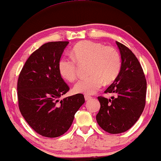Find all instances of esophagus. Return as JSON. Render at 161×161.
<instances>
[{"mask_svg":"<svg viewBox=\"0 0 161 161\" xmlns=\"http://www.w3.org/2000/svg\"><path fill=\"white\" fill-rule=\"evenodd\" d=\"M85 99H86V101H89L90 99H92V97L89 95H85Z\"/></svg>","mask_w":161,"mask_h":161,"instance_id":"obj_1","label":"esophagus"}]
</instances>
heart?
I'll list each match as a JSON object with an SVG mask.
<instances>
[{"label":"heart","instance_id":"1","mask_svg":"<svg viewBox=\"0 0 161 161\" xmlns=\"http://www.w3.org/2000/svg\"><path fill=\"white\" fill-rule=\"evenodd\" d=\"M75 59L63 57L58 62V71L62 78L73 82L78 75V65L88 62V78L79 81L73 87L77 94L93 95L104 85L117 78L122 61L119 52L114 47L92 41H82L72 49Z\"/></svg>","mask_w":161,"mask_h":161}]
</instances>
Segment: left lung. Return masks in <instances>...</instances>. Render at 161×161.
<instances>
[{"instance_id": "obj_1", "label": "left lung", "mask_w": 161, "mask_h": 161, "mask_svg": "<svg viewBox=\"0 0 161 161\" xmlns=\"http://www.w3.org/2000/svg\"><path fill=\"white\" fill-rule=\"evenodd\" d=\"M121 54L120 73L105 93H114L111 99L97 97L101 108L96 120L111 134L124 132L139 119L145 106L147 82L141 64L126 46L116 42Z\"/></svg>"}]
</instances>
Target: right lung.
I'll use <instances>...</instances> for the list:
<instances>
[{"label": "right lung", "instance_id": "right-lung-1", "mask_svg": "<svg viewBox=\"0 0 161 161\" xmlns=\"http://www.w3.org/2000/svg\"><path fill=\"white\" fill-rule=\"evenodd\" d=\"M68 44H44L29 56L18 78L20 113L28 124L45 137L56 138L65 133L85 103L82 94L59 100L69 90L58 71V62Z\"/></svg>", "mask_w": 161, "mask_h": 161}]
</instances>
